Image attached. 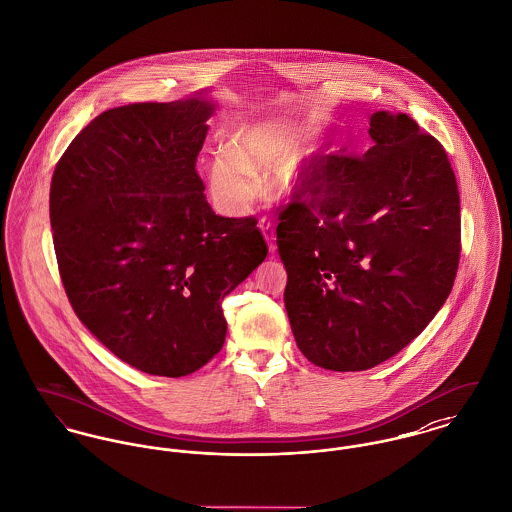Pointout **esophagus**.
<instances>
[{"instance_id": "obj_1", "label": "esophagus", "mask_w": 512, "mask_h": 512, "mask_svg": "<svg viewBox=\"0 0 512 512\" xmlns=\"http://www.w3.org/2000/svg\"><path fill=\"white\" fill-rule=\"evenodd\" d=\"M259 228H261V232H263L265 237H267V243H269V251H271V253H275V226H273V222H271V220H267V218H261V220H259Z\"/></svg>"}]
</instances>
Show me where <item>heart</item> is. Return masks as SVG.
Wrapping results in <instances>:
<instances>
[{
  "mask_svg": "<svg viewBox=\"0 0 512 512\" xmlns=\"http://www.w3.org/2000/svg\"><path fill=\"white\" fill-rule=\"evenodd\" d=\"M300 128L286 118H261L239 126L230 148H220L206 161L208 189L218 208L241 212L255 197V171L278 169L276 191L294 195L304 185L302 167L292 161L300 146Z\"/></svg>",
  "mask_w": 512,
  "mask_h": 512,
  "instance_id": "heart-1",
  "label": "heart"
}]
</instances>
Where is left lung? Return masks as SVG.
Listing matches in <instances>:
<instances>
[{
	"mask_svg": "<svg viewBox=\"0 0 512 512\" xmlns=\"http://www.w3.org/2000/svg\"><path fill=\"white\" fill-rule=\"evenodd\" d=\"M360 156H327L280 214L284 306L302 354L333 372L374 368L446 302L460 261V195L440 142L376 111Z\"/></svg>",
	"mask_w": 512,
	"mask_h": 512,
	"instance_id": "8db88e82",
	"label": "left lung"
}]
</instances>
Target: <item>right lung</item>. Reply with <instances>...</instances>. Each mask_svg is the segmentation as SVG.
<instances>
[{
	"instance_id": "add662e5",
	"label": "right lung",
	"mask_w": 512,
	"mask_h": 512,
	"mask_svg": "<svg viewBox=\"0 0 512 512\" xmlns=\"http://www.w3.org/2000/svg\"><path fill=\"white\" fill-rule=\"evenodd\" d=\"M198 91L93 118L58 161L50 226L79 321L126 364L181 378L220 353L222 300L267 257L255 218L216 216L197 156L216 103Z\"/></svg>"
}]
</instances>
